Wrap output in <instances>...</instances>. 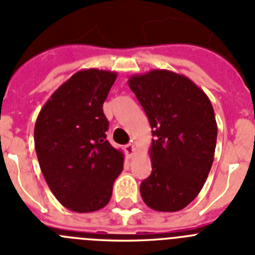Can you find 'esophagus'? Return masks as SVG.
Returning a JSON list of instances; mask_svg holds the SVG:
<instances>
[{
	"label": "esophagus",
	"mask_w": 255,
	"mask_h": 255,
	"mask_svg": "<svg viewBox=\"0 0 255 255\" xmlns=\"http://www.w3.org/2000/svg\"><path fill=\"white\" fill-rule=\"evenodd\" d=\"M124 151H126V154H127L128 158H131L132 155L134 154V146L133 144H127L126 146H124Z\"/></svg>",
	"instance_id": "obj_1"
}]
</instances>
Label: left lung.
Segmentation results:
<instances>
[{"label": "left lung", "mask_w": 255, "mask_h": 255, "mask_svg": "<svg viewBox=\"0 0 255 255\" xmlns=\"http://www.w3.org/2000/svg\"><path fill=\"white\" fill-rule=\"evenodd\" d=\"M153 129L151 174L140 193L157 211H179L192 202L210 172L218 127L210 100L193 81L153 70L128 81Z\"/></svg>", "instance_id": "1"}]
</instances>
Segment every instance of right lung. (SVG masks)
<instances>
[{
    "instance_id": "obj_1",
    "label": "right lung",
    "mask_w": 255,
    "mask_h": 255,
    "mask_svg": "<svg viewBox=\"0 0 255 255\" xmlns=\"http://www.w3.org/2000/svg\"><path fill=\"white\" fill-rule=\"evenodd\" d=\"M117 74L83 70L53 93L35 124V147L46 184L68 210L92 213L109 204L123 153L106 140L104 102Z\"/></svg>"
}]
</instances>
